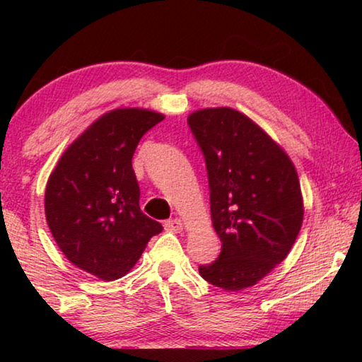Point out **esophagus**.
<instances>
[{
    "label": "esophagus",
    "mask_w": 362,
    "mask_h": 362,
    "mask_svg": "<svg viewBox=\"0 0 362 362\" xmlns=\"http://www.w3.org/2000/svg\"><path fill=\"white\" fill-rule=\"evenodd\" d=\"M164 226H166V230L168 231H175V233H179V231H182L183 230V222L180 218H169V220H166V222H164Z\"/></svg>",
    "instance_id": "1"
}]
</instances>
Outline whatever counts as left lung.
I'll return each mask as SVG.
<instances>
[{"label": "left lung", "mask_w": 362, "mask_h": 362, "mask_svg": "<svg viewBox=\"0 0 362 362\" xmlns=\"http://www.w3.org/2000/svg\"><path fill=\"white\" fill-rule=\"evenodd\" d=\"M188 126L204 155L211 217L222 241L216 262L199 265L207 283L243 291L283 262L303 222L296 166L286 151L238 110L203 108Z\"/></svg>", "instance_id": "1"}]
</instances>
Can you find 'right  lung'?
Here are the masks:
<instances>
[{"label":"right lung","instance_id":"1","mask_svg":"<svg viewBox=\"0 0 362 362\" xmlns=\"http://www.w3.org/2000/svg\"><path fill=\"white\" fill-rule=\"evenodd\" d=\"M164 115L116 108L95 119L59 159L45 193L46 220L73 265L103 281L124 276L163 231L140 211L132 156Z\"/></svg>","mask_w":362,"mask_h":362}]
</instances>
